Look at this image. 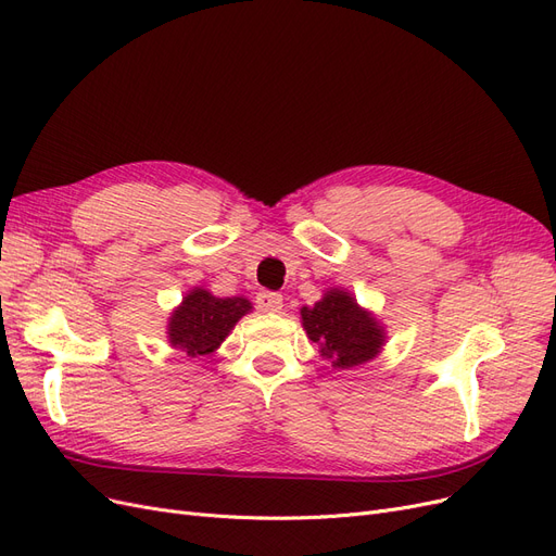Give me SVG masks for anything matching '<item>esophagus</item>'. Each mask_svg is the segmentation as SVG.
I'll return each instance as SVG.
<instances>
[{"label":"esophagus","instance_id":"34e87169","mask_svg":"<svg viewBox=\"0 0 556 556\" xmlns=\"http://www.w3.org/2000/svg\"><path fill=\"white\" fill-rule=\"evenodd\" d=\"M256 304H258L261 312H273L275 314L283 306V298L279 293H273V291H261L256 295Z\"/></svg>","mask_w":556,"mask_h":556}]
</instances>
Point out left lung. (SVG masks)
<instances>
[{
	"instance_id": "obj_1",
	"label": "left lung",
	"mask_w": 556,
	"mask_h": 556,
	"mask_svg": "<svg viewBox=\"0 0 556 556\" xmlns=\"http://www.w3.org/2000/svg\"><path fill=\"white\" fill-rule=\"evenodd\" d=\"M300 316L306 337L320 345V355L334 368L371 362L387 339L376 316L341 289H330L314 306H302Z\"/></svg>"
}]
</instances>
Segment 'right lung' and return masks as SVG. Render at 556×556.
<instances>
[{
    "instance_id": "right-lung-1",
    "label": "right lung",
    "mask_w": 556,
    "mask_h": 556,
    "mask_svg": "<svg viewBox=\"0 0 556 556\" xmlns=\"http://www.w3.org/2000/svg\"><path fill=\"white\" fill-rule=\"evenodd\" d=\"M250 312L252 302L247 298H215L197 286L182 298L169 318V343L190 357L211 355L229 337L236 323Z\"/></svg>"
}]
</instances>
